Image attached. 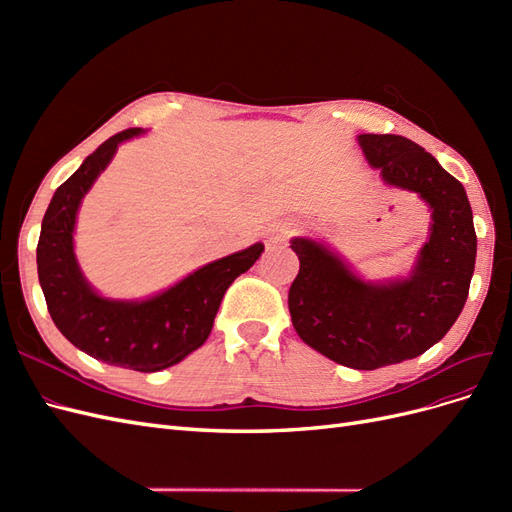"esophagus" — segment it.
<instances>
[{"instance_id": "34e87169", "label": "esophagus", "mask_w": 512, "mask_h": 512, "mask_svg": "<svg viewBox=\"0 0 512 512\" xmlns=\"http://www.w3.org/2000/svg\"><path fill=\"white\" fill-rule=\"evenodd\" d=\"M294 222H277L273 228H269V232H267V241L271 243V245H277V243H286L290 237H292V232H294Z\"/></svg>"}]
</instances>
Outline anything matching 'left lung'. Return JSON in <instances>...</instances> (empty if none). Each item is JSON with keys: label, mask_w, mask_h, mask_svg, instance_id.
<instances>
[{"label": "left lung", "mask_w": 512, "mask_h": 512, "mask_svg": "<svg viewBox=\"0 0 512 512\" xmlns=\"http://www.w3.org/2000/svg\"><path fill=\"white\" fill-rule=\"evenodd\" d=\"M356 141L384 185L429 207V237L406 277L382 282L365 280L327 243L294 237L301 267L288 309L309 348L369 371L414 359L453 327L468 299L476 232L466 190L431 153L395 134H359Z\"/></svg>", "instance_id": "obj_1"}]
</instances>
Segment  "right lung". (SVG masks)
Here are the masks:
<instances>
[{
	"instance_id": "right-lung-1",
	"label": "right lung",
	"mask_w": 512,
	"mask_h": 512,
	"mask_svg": "<svg viewBox=\"0 0 512 512\" xmlns=\"http://www.w3.org/2000/svg\"><path fill=\"white\" fill-rule=\"evenodd\" d=\"M143 132L130 128L111 136L59 185L44 213L36 262L46 307L70 344L102 363L151 374L177 365L207 342L224 292L254 265L265 245L254 243L213 260L147 299L102 297L74 254L76 213L117 147Z\"/></svg>"
}]
</instances>
